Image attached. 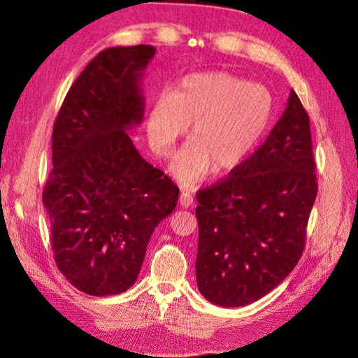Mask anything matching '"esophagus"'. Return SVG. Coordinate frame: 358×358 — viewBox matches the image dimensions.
Wrapping results in <instances>:
<instances>
[{"label": "esophagus", "instance_id": "esophagus-1", "mask_svg": "<svg viewBox=\"0 0 358 358\" xmlns=\"http://www.w3.org/2000/svg\"><path fill=\"white\" fill-rule=\"evenodd\" d=\"M194 203V196L191 192H187V191H183L180 194V205L183 208H187V207H191V205Z\"/></svg>", "mask_w": 358, "mask_h": 358}]
</instances>
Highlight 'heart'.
I'll use <instances>...</instances> for the list:
<instances>
[{
  "label": "heart",
  "instance_id": "b5f03b06",
  "mask_svg": "<svg viewBox=\"0 0 358 358\" xmlns=\"http://www.w3.org/2000/svg\"><path fill=\"white\" fill-rule=\"evenodd\" d=\"M273 110V96L264 85L222 71L199 72L151 102L148 143L156 156L167 157L192 123V141L172 162L177 180L191 186L213 167L224 173L243 164L268 131Z\"/></svg>",
  "mask_w": 358,
  "mask_h": 358
}]
</instances>
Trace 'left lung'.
I'll return each instance as SVG.
<instances>
[{
    "mask_svg": "<svg viewBox=\"0 0 358 358\" xmlns=\"http://www.w3.org/2000/svg\"><path fill=\"white\" fill-rule=\"evenodd\" d=\"M310 117L296 93L243 164L197 191V287L215 305L262 299L294 270L305 250L317 196Z\"/></svg>",
    "mask_w": 358,
    "mask_h": 358,
    "instance_id": "1",
    "label": "left lung"
}]
</instances>
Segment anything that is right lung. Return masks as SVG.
Returning <instances> with one entry per match:
<instances>
[{"label":"right lung","mask_w":358,"mask_h":358,"mask_svg":"<svg viewBox=\"0 0 358 358\" xmlns=\"http://www.w3.org/2000/svg\"><path fill=\"white\" fill-rule=\"evenodd\" d=\"M155 52H99L53 124V169L42 192L53 259L88 295H118L136 282L151 234L178 201L177 185L138 155L128 134L143 118L142 78Z\"/></svg>","instance_id":"right-lung-1"}]
</instances>
